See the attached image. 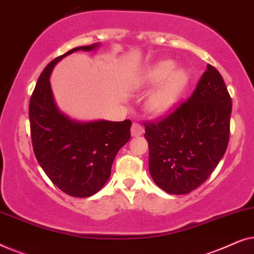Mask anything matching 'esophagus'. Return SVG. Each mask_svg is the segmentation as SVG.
Listing matches in <instances>:
<instances>
[{
    "label": "esophagus",
    "instance_id": "esophagus-1",
    "mask_svg": "<svg viewBox=\"0 0 254 254\" xmlns=\"http://www.w3.org/2000/svg\"><path fill=\"white\" fill-rule=\"evenodd\" d=\"M130 133H131V136H134V137L141 136V135L144 133V128H143V126H142V125L137 124V123H134L133 125H131Z\"/></svg>",
    "mask_w": 254,
    "mask_h": 254
}]
</instances>
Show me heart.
I'll return each mask as SVG.
<instances>
[{
    "instance_id": "1",
    "label": "heart",
    "mask_w": 254,
    "mask_h": 254,
    "mask_svg": "<svg viewBox=\"0 0 254 254\" xmlns=\"http://www.w3.org/2000/svg\"><path fill=\"white\" fill-rule=\"evenodd\" d=\"M175 67V62L171 60L158 61L145 69L138 81L141 88L144 89L159 85L147 102L149 112L155 116H165L175 107L189 79L186 71Z\"/></svg>"
}]
</instances>
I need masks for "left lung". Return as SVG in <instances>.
<instances>
[{"label": "left lung", "instance_id": "left-lung-1", "mask_svg": "<svg viewBox=\"0 0 254 254\" xmlns=\"http://www.w3.org/2000/svg\"><path fill=\"white\" fill-rule=\"evenodd\" d=\"M232 102L217 69L207 64L186 102L158 123L144 124L149 172L169 194H187L203 184L223 157Z\"/></svg>", "mask_w": 254, "mask_h": 254}]
</instances>
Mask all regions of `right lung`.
Wrapping results in <instances>:
<instances>
[{
    "label": "right lung",
    "mask_w": 254,
    "mask_h": 254,
    "mask_svg": "<svg viewBox=\"0 0 254 254\" xmlns=\"http://www.w3.org/2000/svg\"><path fill=\"white\" fill-rule=\"evenodd\" d=\"M99 44L75 47L54 59L38 78L29 118L36 158L62 192L88 197L103 189L118 151L129 141L130 120L77 121L59 110L50 77L58 62L77 51L91 52Z\"/></svg>",
    "instance_id": "1"
}]
</instances>
